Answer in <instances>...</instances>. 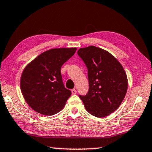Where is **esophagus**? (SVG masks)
Here are the masks:
<instances>
[{
    "mask_svg": "<svg viewBox=\"0 0 152 152\" xmlns=\"http://www.w3.org/2000/svg\"><path fill=\"white\" fill-rule=\"evenodd\" d=\"M71 92H72V94H76L77 93V91H76V89H72L71 90Z\"/></svg>",
    "mask_w": 152,
    "mask_h": 152,
    "instance_id": "obj_1",
    "label": "esophagus"
}]
</instances>
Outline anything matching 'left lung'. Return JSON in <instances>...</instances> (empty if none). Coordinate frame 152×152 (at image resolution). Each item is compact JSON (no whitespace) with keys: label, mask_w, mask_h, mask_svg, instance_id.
<instances>
[{"label":"left lung","mask_w":152,"mask_h":152,"mask_svg":"<svg viewBox=\"0 0 152 152\" xmlns=\"http://www.w3.org/2000/svg\"><path fill=\"white\" fill-rule=\"evenodd\" d=\"M78 56L88 69L89 91L80 95L88 113L103 118L114 113L127 92V75L115 57L107 50L90 46L80 48Z\"/></svg>","instance_id":"left-lung-1"}]
</instances>
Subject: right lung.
<instances>
[{
    "label": "right lung",
    "mask_w": 152,
    "mask_h": 152,
    "mask_svg": "<svg viewBox=\"0 0 152 152\" xmlns=\"http://www.w3.org/2000/svg\"><path fill=\"white\" fill-rule=\"evenodd\" d=\"M77 48H59L43 52L26 66L20 78V89L30 107L50 116L63 109L71 92L64 87L61 67Z\"/></svg>",
    "instance_id": "right-lung-1"
}]
</instances>
